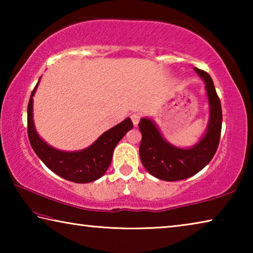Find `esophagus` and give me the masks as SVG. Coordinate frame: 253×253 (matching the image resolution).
Wrapping results in <instances>:
<instances>
[{
  "label": "esophagus",
  "mask_w": 253,
  "mask_h": 253,
  "mask_svg": "<svg viewBox=\"0 0 253 253\" xmlns=\"http://www.w3.org/2000/svg\"><path fill=\"white\" fill-rule=\"evenodd\" d=\"M140 117H142V115L138 114V113H134V114H131L130 118H131V122H132V124H134V126H137V125H138V123H139V121H140Z\"/></svg>",
  "instance_id": "obj_1"
}]
</instances>
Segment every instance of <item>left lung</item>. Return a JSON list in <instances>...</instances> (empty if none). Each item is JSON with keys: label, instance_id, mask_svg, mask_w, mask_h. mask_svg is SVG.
I'll return each instance as SVG.
<instances>
[{"label": "left lung", "instance_id": "1", "mask_svg": "<svg viewBox=\"0 0 253 253\" xmlns=\"http://www.w3.org/2000/svg\"><path fill=\"white\" fill-rule=\"evenodd\" d=\"M195 71L205 81L211 113L207 134L198 145L190 149L174 147L164 140L152 121L143 118L138 124L142 132L140 161L149 174L163 181L173 182L193 176L211 162L219 146L222 128L220 98L208 72L198 68Z\"/></svg>", "mask_w": 253, "mask_h": 253}]
</instances>
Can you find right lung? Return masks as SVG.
<instances>
[{"mask_svg": "<svg viewBox=\"0 0 253 253\" xmlns=\"http://www.w3.org/2000/svg\"><path fill=\"white\" fill-rule=\"evenodd\" d=\"M38 84L32 90L28 105V137L34 153L46 168L68 181L89 183L101 177L109 168L114 148L126 132L132 128L130 118H126L121 124L105 131L90 147L84 151L72 153L57 151L40 138L33 125L32 97L37 90Z\"/></svg>", "mask_w": 253, "mask_h": 253, "instance_id": "right-lung-1", "label": "right lung"}]
</instances>
